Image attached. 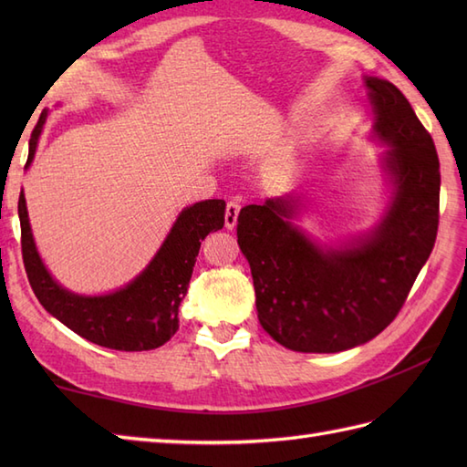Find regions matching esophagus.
<instances>
[{
	"label": "esophagus",
	"mask_w": 467,
	"mask_h": 467,
	"mask_svg": "<svg viewBox=\"0 0 467 467\" xmlns=\"http://www.w3.org/2000/svg\"><path fill=\"white\" fill-rule=\"evenodd\" d=\"M239 211H241V202L239 201H231L226 202V213H224V224L228 231H233L236 226V218H239Z\"/></svg>",
	"instance_id": "1"
}]
</instances>
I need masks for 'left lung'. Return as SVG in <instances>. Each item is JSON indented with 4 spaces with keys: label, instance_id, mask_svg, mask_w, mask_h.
Masks as SVG:
<instances>
[{
    "label": "left lung",
    "instance_id": "left-lung-1",
    "mask_svg": "<svg viewBox=\"0 0 467 467\" xmlns=\"http://www.w3.org/2000/svg\"><path fill=\"white\" fill-rule=\"evenodd\" d=\"M365 86L395 184L389 213L369 239L321 249L289 223L293 198L244 206L236 224L263 329L293 351L337 353L379 335L401 311L438 236L441 178L431 134L400 88L379 78H365Z\"/></svg>",
    "mask_w": 467,
    "mask_h": 467
}]
</instances>
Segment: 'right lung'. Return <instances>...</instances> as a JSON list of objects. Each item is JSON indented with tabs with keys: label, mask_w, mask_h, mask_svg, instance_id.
<instances>
[{
	"label": "right lung",
	"mask_w": 467,
	"mask_h": 467,
	"mask_svg": "<svg viewBox=\"0 0 467 467\" xmlns=\"http://www.w3.org/2000/svg\"><path fill=\"white\" fill-rule=\"evenodd\" d=\"M44 120L46 112L39 116L29 138L27 162L34 158ZM224 206V201L213 198L184 208L140 276L116 293L80 296L62 289L39 261L29 231L26 198L19 194L17 214L27 281L44 309L84 339L116 351L156 349L178 331V306L191 283L201 243L208 233L223 228Z\"/></svg>",
	"instance_id": "1"
}]
</instances>
